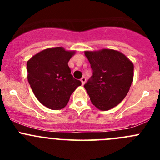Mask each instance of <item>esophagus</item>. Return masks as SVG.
Listing matches in <instances>:
<instances>
[{"label": "esophagus", "instance_id": "obj_1", "mask_svg": "<svg viewBox=\"0 0 160 160\" xmlns=\"http://www.w3.org/2000/svg\"><path fill=\"white\" fill-rule=\"evenodd\" d=\"M81 82H82V85H84L85 84V82H86V78L85 77H82L81 78Z\"/></svg>", "mask_w": 160, "mask_h": 160}]
</instances>
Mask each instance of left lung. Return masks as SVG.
Masks as SVG:
<instances>
[{
	"label": "left lung",
	"mask_w": 160,
	"mask_h": 160,
	"mask_svg": "<svg viewBox=\"0 0 160 160\" xmlns=\"http://www.w3.org/2000/svg\"><path fill=\"white\" fill-rule=\"evenodd\" d=\"M93 76L84 85L93 105L101 111L116 107L128 94L134 78V65L118 50L85 51Z\"/></svg>",
	"instance_id": "left-lung-1"
}]
</instances>
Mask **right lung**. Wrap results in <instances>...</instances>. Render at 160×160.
I'll return each instance as SVG.
<instances>
[{
	"mask_svg": "<svg viewBox=\"0 0 160 160\" xmlns=\"http://www.w3.org/2000/svg\"><path fill=\"white\" fill-rule=\"evenodd\" d=\"M74 54L75 50L63 47L48 48L28 60V82L38 101L47 108H64L72 93L82 85L73 78L68 66Z\"/></svg>",
	"mask_w": 160,
	"mask_h": 160,
	"instance_id": "right-lung-1",
	"label": "right lung"
}]
</instances>
